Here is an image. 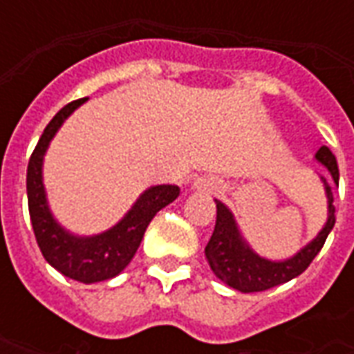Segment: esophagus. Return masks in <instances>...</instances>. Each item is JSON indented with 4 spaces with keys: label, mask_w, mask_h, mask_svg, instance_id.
<instances>
[{
    "label": "esophagus",
    "mask_w": 354,
    "mask_h": 354,
    "mask_svg": "<svg viewBox=\"0 0 354 354\" xmlns=\"http://www.w3.org/2000/svg\"><path fill=\"white\" fill-rule=\"evenodd\" d=\"M195 189H199V192H207V193H216L222 189V184H220V180H216V178H199V180H195V184H193Z\"/></svg>",
    "instance_id": "esophagus-1"
}]
</instances>
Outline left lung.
<instances>
[{
	"label": "left lung",
	"instance_id": "obj_1",
	"mask_svg": "<svg viewBox=\"0 0 354 354\" xmlns=\"http://www.w3.org/2000/svg\"><path fill=\"white\" fill-rule=\"evenodd\" d=\"M315 159L330 172V178L320 176L328 199V218L317 237L309 241L304 248H299L294 256L286 260H269L263 258L246 243L239 223L230 208L222 201H216V225L214 233L205 248L208 266L212 273L231 288L239 292H263L279 284L296 279L309 267L315 256L324 246L328 233L334 230L335 207H334V185L339 184V170L334 153L322 146L315 153Z\"/></svg>",
	"mask_w": 354,
	"mask_h": 354
}]
</instances>
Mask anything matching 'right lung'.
<instances>
[{
    "mask_svg": "<svg viewBox=\"0 0 354 354\" xmlns=\"http://www.w3.org/2000/svg\"><path fill=\"white\" fill-rule=\"evenodd\" d=\"M85 102L87 98L70 102L45 127L28 162L26 192L30 220L43 258L68 279L93 284L113 279L131 263L149 222L176 199L180 187L169 184L147 187L115 225L96 235H75L66 230L49 207L43 184V161L58 129Z\"/></svg>",
    "mask_w": 354,
    "mask_h": 354,
    "instance_id": "add662e5",
    "label": "right lung"
}]
</instances>
